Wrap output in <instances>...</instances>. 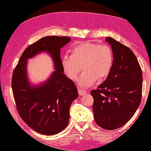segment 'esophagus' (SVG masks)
<instances>
[{
  "label": "esophagus",
  "instance_id": "esophagus-1",
  "mask_svg": "<svg viewBox=\"0 0 151 151\" xmlns=\"http://www.w3.org/2000/svg\"><path fill=\"white\" fill-rule=\"evenodd\" d=\"M78 93H79V94L80 96H84V95L86 94V93H87L86 91H83V90H81V89L78 90Z\"/></svg>",
  "mask_w": 151,
  "mask_h": 151
}]
</instances>
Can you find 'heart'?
Returning a JSON list of instances; mask_svg holds the SVG:
<instances>
[{"label":"heart","mask_w":151,"mask_h":151,"mask_svg":"<svg viewBox=\"0 0 151 151\" xmlns=\"http://www.w3.org/2000/svg\"><path fill=\"white\" fill-rule=\"evenodd\" d=\"M113 63L112 50L107 45L84 43L74 47L72 55L63 57L62 65L70 79L76 80L82 66L83 73L77 81L82 88L93 86L97 79L102 80L109 75Z\"/></svg>","instance_id":"b5f03b06"}]
</instances>
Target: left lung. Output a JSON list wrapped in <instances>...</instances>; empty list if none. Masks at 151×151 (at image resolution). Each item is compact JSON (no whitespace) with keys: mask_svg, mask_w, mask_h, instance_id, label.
Segmentation results:
<instances>
[{"mask_svg":"<svg viewBox=\"0 0 151 151\" xmlns=\"http://www.w3.org/2000/svg\"><path fill=\"white\" fill-rule=\"evenodd\" d=\"M111 47L113 63L106 80L91 91L97 125L111 130L124 125L140 104L142 73L132 50L111 37L105 38Z\"/></svg>","mask_w":151,"mask_h":151,"instance_id":"8db88e82","label":"left lung"}]
</instances>
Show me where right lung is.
I'll return each mask as SVG.
<instances>
[{
  "mask_svg": "<svg viewBox=\"0 0 151 151\" xmlns=\"http://www.w3.org/2000/svg\"><path fill=\"white\" fill-rule=\"evenodd\" d=\"M71 41L66 36L41 38L27 48L13 72L12 89L17 111L32 129L52 135L67 126L72 103L79 96L74 82L63 74L60 48ZM41 52L49 54L54 70L49 78L38 85L32 84L27 76V60Z\"/></svg>",
  "mask_w": 151,
  "mask_h": 151,
  "instance_id": "obj_1",
  "label": "right lung"
}]
</instances>
